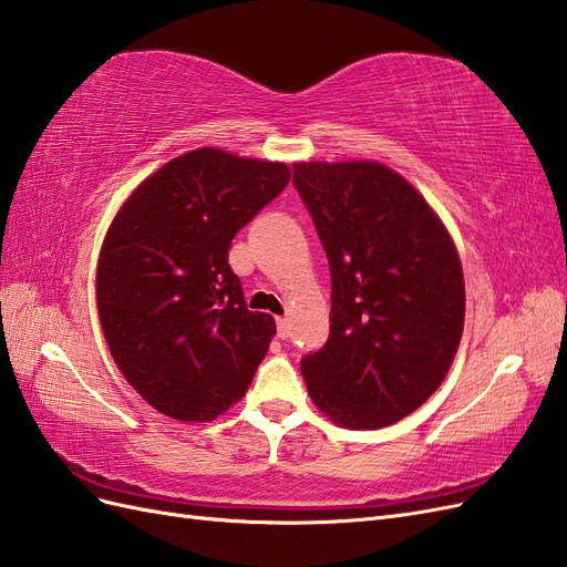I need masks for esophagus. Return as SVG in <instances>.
Returning a JSON list of instances; mask_svg holds the SVG:
<instances>
[{"label":"esophagus","instance_id":"obj_1","mask_svg":"<svg viewBox=\"0 0 567 567\" xmlns=\"http://www.w3.org/2000/svg\"><path fill=\"white\" fill-rule=\"evenodd\" d=\"M275 326H278V337L280 339H287L289 330H292V328H289V320L287 318H278V320H275Z\"/></svg>","mask_w":567,"mask_h":567}]
</instances>
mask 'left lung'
I'll list each match as a JSON object with an SVG mask.
<instances>
[{"mask_svg": "<svg viewBox=\"0 0 567 567\" xmlns=\"http://www.w3.org/2000/svg\"><path fill=\"white\" fill-rule=\"evenodd\" d=\"M295 187L332 275L330 337L301 359L306 390L337 425H394L436 392L461 344L454 239L423 194L378 161H301Z\"/></svg>", "mask_w": 567, "mask_h": 567, "instance_id": "left-lung-1", "label": "left lung"}]
</instances>
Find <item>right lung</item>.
I'll list each match as a JSON object with an SVG mask.
<instances>
[{"mask_svg":"<svg viewBox=\"0 0 567 567\" xmlns=\"http://www.w3.org/2000/svg\"><path fill=\"white\" fill-rule=\"evenodd\" d=\"M287 183L280 161L202 147L142 181L111 220L96 311L123 378L158 413L206 423L249 390L275 320L247 309L228 251Z\"/></svg>","mask_w":567,"mask_h":567,"instance_id":"add662e5","label":"right lung"}]
</instances>
